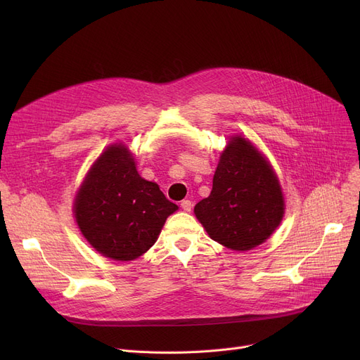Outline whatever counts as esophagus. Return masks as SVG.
I'll list each match as a JSON object with an SVG mask.
<instances>
[{"instance_id": "34e87169", "label": "esophagus", "mask_w": 360, "mask_h": 360, "mask_svg": "<svg viewBox=\"0 0 360 360\" xmlns=\"http://www.w3.org/2000/svg\"><path fill=\"white\" fill-rule=\"evenodd\" d=\"M181 207L185 210V212H191L193 209V202L190 200H182L181 201Z\"/></svg>"}]
</instances>
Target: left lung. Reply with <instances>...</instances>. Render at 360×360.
Wrapping results in <instances>:
<instances>
[{"label":"left lung","mask_w":360,"mask_h":360,"mask_svg":"<svg viewBox=\"0 0 360 360\" xmlns=\"http://www.w3.org/2000/svg\"><path fill=\"white\" fill-rule=\"evenodd\" d=\"M194 213L210 238L233 251L266 240L285 214L280 184L269 162L240 136L221 153L210 195Z\"/></svg>","instance_id":"obj_1"}]
</instances>
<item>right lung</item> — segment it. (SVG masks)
<instances>
[{
  "mask_svg": "<svg viewBox=\"0 0 360 360\" xmlns=\"http://www.w3.org/2000/svg\"><path fill=\"white\" fill-rule=\"evenodd\" d=\"M178 205L156 182L143 179L125 146L108 147L75 197L74 214L91 247L117 261H131L153 245Z\"/></svg>",
  "mask_w": 360,
  "mask_h": 360,
  "instance_id": "1",
  "label": "right lung"
}]
</instances>
